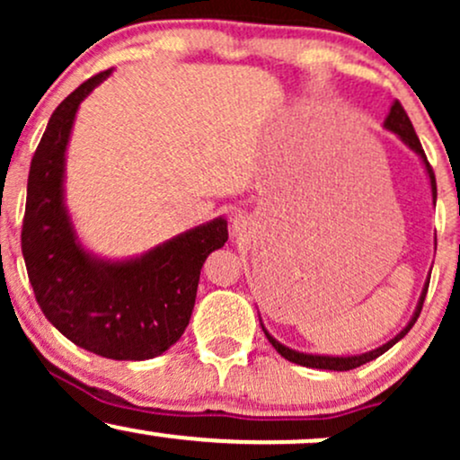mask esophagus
<instances>
[{"label": "esophagus", "instance_id": "esophagus-1", "mask_svg": "<svg viewBox=\"0 0 460 460\" xmlns=\"http://www.w3.org/2000/svg\"><path fill=\"white\" fill-rule=\"evenodd\" d=\"M246 218H244V216H235V220H234V231H235V234H242V231H244L246 229Z\"/></svg>", "mask_w": 460, "mask_h": 460}]
</instances>
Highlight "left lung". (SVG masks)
Segmentation results:
<instances>
[{"label":"left lung","mask_w":460,"mask_h":460,"mask_svg":"<svg viewBox=\"0 0 460 460\" xmlns=\"http://www.w3.org/2000/svg\"><path fill=\"white\" fill-rule=\"evenodd\" d=\"M385 128H387L389 131H394V134H398L400 138H402V140L406 142V145H409L411 149H413V151L417 153V155H420L421 160H424V164H426V171H429V177H430L432 199L437 200V181H435V172H432V166L429 164V160H426V153H424V149H421V142H420V138H417V134H415L413 125H411L409 114L404 112L402 103H400V102H394L392 110H389L387 120H385ZM429 283H430V281H426V288H424V292H421V298H420V303H417V309H415L413 318H411L409 324H406L404 329L400 331L398 335H395L392 341H387V344H383L381 348H376V350H369V352H366V355H357V357H320V355H305V352H296V350H292V348H288V346L279 344V341L274 340V337H272L270 332H268L266 329H263V332H266L268 341H270V344L274 346V350H277L279 355H281V357L288 358V361L298 363V366H305V367H315V369H335V372H346V369H355V367H358V366H363V363L372 361V358L381 357L383 352H387L389 348H392V346L395 344V341L402 340V337L406 335V332L411 331V326L415 324L417 318H420L421 307H424L426 292H429Z\"/></svg>","instance_id":"8db88e82"}]
</instances>
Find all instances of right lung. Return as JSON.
I'll return each instance as SVG.
<instances>
[{
    "mask_svg": "<svg viewBox=\"0 0 460 460\" xmlns=\"http://www.w3.org/2000/svg\"><path fill=\"white\" fill-rule=\"evenodd\" d=\"M110 73L86 79L51 114L30 164L21 251L36 303L62 335L99 357L145 361L183 335L200 268L229 234L226 220L216 218L116 263L79 246L62 200L66 142L79 103Z\"/></svg>",
    "mask_w": 460,
    "mask_h": 460,
    "instance_id": "1",
    "label": "right lung"
}]
</instances>
